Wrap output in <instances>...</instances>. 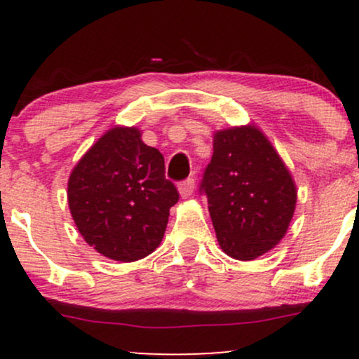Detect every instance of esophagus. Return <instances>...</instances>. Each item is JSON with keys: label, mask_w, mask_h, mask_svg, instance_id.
Masks as SVG:
<instances>
[{"label": "esophagus", "mask_w": 359, "mask_h": 359, "mask_svg": "<svg viewBox=\"0 0 359 359\" xmlns=\"http://www.w3.org/2000/svg\"><path fill=\"white\" fill-rule=\"evenodd\" d=\"M194 189H196V184H194V179H187L184 182L179 184V194L182 199H189V197L194 194Z\"/></svg>", "instance_id": "1"}]
</instances>
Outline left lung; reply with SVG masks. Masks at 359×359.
I'll return each instance as SVG.
<instances>
[{
  "mask_svg": "<svg viewBox=\"0 0 359 359\" xmlns=\"http://www.w3.org/2000/svg\"><path fill=\"white\" fill-rule=\"evenodd\" d=\"M201 189L221 250L241 262L278 245L297 204L294 177L253 123L214 131L212 158Z\"/></svg>",
  "mask_w": 359,
  "mask_h": 359,
  "instance_id": "8db88e82",
  "label": "left lung"
}]
</instances>
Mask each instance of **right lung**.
Wrapping results in <instances>:
<instances>
[{"label":"right lung","instance_id":"add662e5","mask_svg":"<svg viewBox=\"0 0 359 359\" xmlns=\"http://www.w3.org/2000/svg\"><path fill=\"white\" fill-rule=\"evenodd\" d=\"M177 201L163 155L143 143L137 126L109 128L69 175L67 203L81 236L114 262L154 253Z\"/></svg>","mask_w":359,"mask_h":359}]
</instances>
